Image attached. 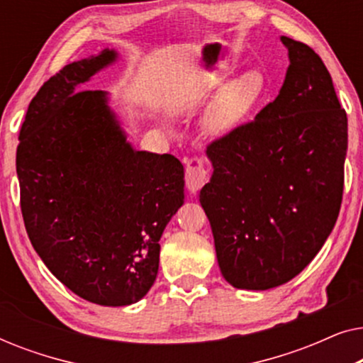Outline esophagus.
Returning <instances> with one entry per match:
<instances>
[{
	"instance_id": "34e87169",
	"label": "esophagus",
	"mask_w": 363,
	"mask_h": 363,
	"mask_svg": "<svg viewBox=\"0 0 363 363\" xmlns=\"http://www.w3.org/2000/svg\"><path fill=\"white\" fill-rule=\"evenodd\" d=\"M186 170H185V182L188 190L191 193H196L200 188L205 185L208 180V172L205 165H203L200 157H191L186 160Z\"/></svg>"
}]
</instances>
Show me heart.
<instances>
[{"label":"heart","mask_w":363,"mask_h":363,"mask_svg":"<svg viewBox=\"0 0 363 363\" xmlns=\"http://www.w3.org/2000/svg\"><path fill=\"white\" fill-rule=\"evenodd\" d=\"M266 94V79L259 71H246L226 82L216 94L205 117V125L215 135L235 130L255 111Z\"/></svg>","instance_id":"b5f03b06"}]
</instances>
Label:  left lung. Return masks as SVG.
Masks as SVG:
<instances>
[{
  "label": "left lung",
  "instance_id": "left-lung-1",
  "mask_svg": "<svg viewBox=\"0 0 363 363\" xmlns=\"http://www.w3.org/2000/svg\"><path fill=\"white\" fill-rule=\"evenodd\" d=\"M281 41L291 64L279 96L206 147L213 175L200 203L221 274L238 289L299 274L334 230L344 193L347 113L330 74L307 44Z\"/></svg>",
  "mask_w": 363,
  "mask_h": 363
}]
</instances>
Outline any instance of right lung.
<instances>
[{
  "label": "right lung",
  "mask_w": 363,
  "mask_h": 363,
  "mask_svg": "<svg viewBox=\"0 0 363 363\" xmlns=\"http://www.w3.org/2000/svg\"><path fill=\"white\" fill-rule=\"evenodd\" d=\"M104 51L43 84L19 130L16 173L29 241L74 294L128 306L158 272L162 233L183 205V165L137 152L104 91H79L116 61Z\"/></svg>",
  "instance_id": "right-lung-1"
}]
</instances>
